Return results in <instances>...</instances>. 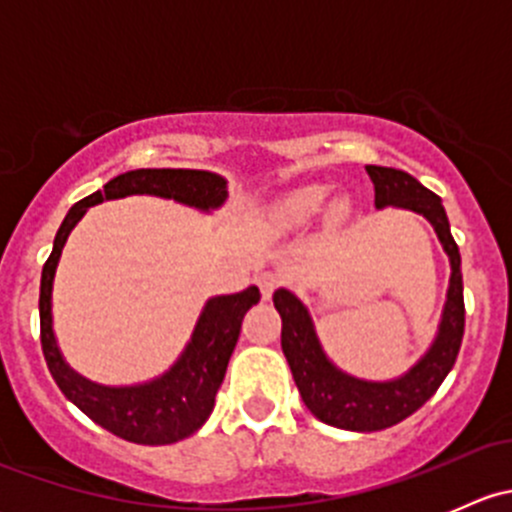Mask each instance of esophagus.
Wrapping results in <instances>:
<instances>
[{"instance_id":"esophagus-1","label":"esophagus","mask_w":512,"mask_h":512,"mask_svg":"<svg viewBox=\"0 0 512 512\" xmlns=\"http://www.w3.org/2000/svg\"><path fill=\"white\" fill-rule=\"evenodd\" d=\"M255 282H257V287H260L262 297L270 299L272 292L282 285V275H277V272H260V275L255 277Z\"/></svg>"}]
</instances>
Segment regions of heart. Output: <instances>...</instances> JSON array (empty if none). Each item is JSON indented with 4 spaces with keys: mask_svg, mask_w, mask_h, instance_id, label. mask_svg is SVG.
Segmentation results:
<instances>
[{
    "mask_svg": "<svg viewBox=\"0 0 512 512\" xmlns=\"http://www.w3.org/2000/svg\"><path fill=\"white\" fill-rule=\"evenodd\" d=\"M327 195H329L327 185H319V183L302 185V188L292 190V193H287L285 198L277 200L275 208H272V218H275V223L287 225V227L307 223L309 218H314V215L322 210Z\"/></svg>",
    "mask_w": 512,
    "mask_h": 512,
    "instance_id": "obj_1",
    "label": "heart"
}]
</instances>
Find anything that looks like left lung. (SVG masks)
<instances>
[{"mask_svg":"<svg viewBox=\"0 0 512 512\" xmlns=\"http://www.w3.org/2000/svg\"><path fill=\"white\" fill-rule=\"evenodd\" d=\"M366 173L374 183L376 208L396 205L414 210L433 225L451 260V287L436 342L411 371L394 381H364L339 371L319 347L307 307L289 289H277L272 302L282 317V352L302 401L319 421L347 431H381L421 409L456 364L466 329L461 252L451 235L441 198L404 170L366 165Z\"/></svg>","mask_w":512,"mask_h":512,"instance_id":"1","label":"left lung"}]
</instances>
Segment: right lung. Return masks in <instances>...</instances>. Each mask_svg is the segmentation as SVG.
<instances>
[{"label": "right lung", "mask_w": 512, "mask_h": 512, "mask_svg": "<svg viewBox=\"0 0 512 512\" xmlns=\"http://www.w3.org/2000/svg\"><path fill=\"white\" fill-rule=\"evenodd\" d=\"M126 195H158L198 210L220 208L227 198L225 178L208 170L183 168H141L116 175L89 198L79 200L61 223L54 237V250L41 270L39 319L41 352L56 386L74 401L91 421L113 436L143 446H165L193 436L215 406V394L225 379L227 361L240 337L242 317L252 304L260 302V289L247 287L237 294L208 299L195 332L180 359L158 379L138 386H101L76 374L56 347L51 329V287L61 250L91 205Z\"/></svg>", "instance_id": "1"}]
</instances>
